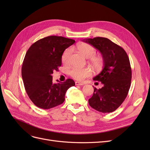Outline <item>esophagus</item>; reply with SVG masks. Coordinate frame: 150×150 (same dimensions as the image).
Instances as JSON below:
<instances>
[{"label":"esophagus","instance_id":"1","mask_svg":"<svg viewBox=\"0 0 150 150\" xmlns=\"http://www.w3.org/2000/svg\"><path fill=\"white\" fill-rule=\"evenodd\" d=\"M75 84L77 86H83V85H84V83L78 82V81H76V82H75Z\"/></svg>","mask_w":150,"mask_h":150}]
</instances>
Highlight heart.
Listing matches in <instances>:
<instances>
[{"label": "heart", "mask_w": 150, "mask_h": 150, "mask_svg": "<svg viewBox=\"0 0 150 150\" xmlns=\"http://www.w3.org/2000/svg\"><path fill=\"white\" fill-rule=\"evenodd\" d=\"M78 51L86 58H89V62L96 71L100 70L103 65V59L99 56H95L96 52L94 47L86 43H79L76 46ZM72 53V49L68 48L63 52L61 59L64 64H67ZM69 74L74 79L78 81H83L87 77L92 74V71L89 67L81 68L72 67L69 70Z\"/></svg>", "instance_id": "1"}]
</instances>
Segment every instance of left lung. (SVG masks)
<instances>
[{
    "label": "left lung",
    "mask_w": 150,
    "mask_h": 150,
    "mask_svg": "<svg viewBox=\"0 0 150 150\" xmlns=\"http://www.w3.org/2000/svg\"><path fill=\"white\" fill-rule=\"evenodd\" d=\"M83 41L98 50L104 62L103 70L93 78L103 86L99 89L94 88L89 104L101 112L114 111L125 101L130 88L131 69L129 57L123 49L107 38L97 37Z\"/></svg>",
    "instance_id": "left-lung-1"
}]
</instances>
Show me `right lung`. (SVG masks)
I'll return each instance as SVG.
<instances>
[{
	"instance_id": "right-lung-1",
	"label": "right lung",
	"mask_w": 150,
	"mask_h": 150,
	"mask_svg": "<svg viewBox=\"0 0 150 150\" xmlns=\"http://www.w3.org/2000/svg\"><path fill=\"white\" fill-rule=\"evenodd\" d=\"M75 40L62 36L51 35L39 39L27 51L22 67V77L25 91L36 106L48 110L60 105L65 100L67 90L75 86L74 81H52L54 71L62 64L65 49Z\"/></svg>"
}]
</instances>
